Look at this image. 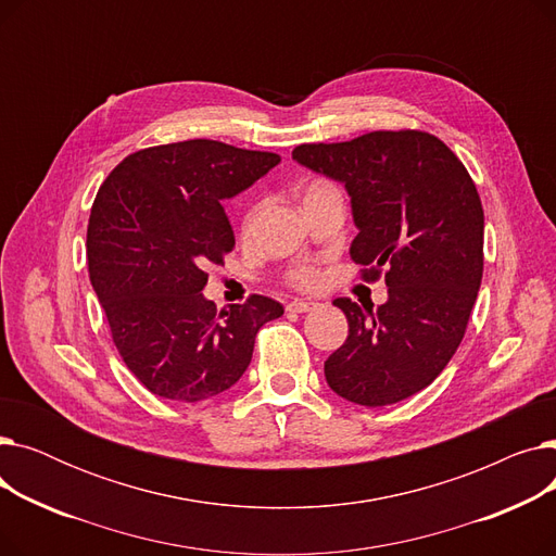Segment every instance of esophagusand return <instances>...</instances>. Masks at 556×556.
<instances>
[{"mask_svg": "<svg viewBox=\"0 0 556 556\" xmlns=\"http://www.w3.org/2000/svg\"><path fill=\"white\" fill-rule=\"evenodd\" d=\"M286 308H288L290 313H308V311L317 308V302H304V300H295V302H290Z\"/></svg>", "mask_w": 556, "mask_h": 556, "instance_id": "1", "label": "esophagus"}]
</instances>
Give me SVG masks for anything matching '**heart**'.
Here are the masks:
<instances>
[{
  "label": "heart",
  "mask_w": 556,
  "mask_h": 556,
  "mask_svg": "<svg viewBox=\"0 0 556 556\" xmlns=\"http://www.w3.org/2000/svg\"><path fill=\"white\" fill-rule=\"evenodd\" d=\"M319 187H327V185H323V182H315V185H311L308 189H306V193L308 191H313V189H319ZM256 207L245 216V220H243V231H250L252 227H254V223H256ZM295 281L300 283V286H315L317 281H319V275H317V270H313V268H302V270H298L295 273Z\"/></svg>",
  "instance_id": "b5f03b06"
}]
</instances>
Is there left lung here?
<instances>
[{
    "label": "left lung",
    "instance_id": "obj_1",
    "mask_svg": "<svg viewBox=\"0 0 556 556\" xmlns=\"http://www.w3.org/2000/svg\"><path fill=\"white\" fill-rule=\"evenodd\" d=\"M293 160L344 185L358 229L349 254L365 277L388 266L386 304L333 300L349 336L325 363L329 388L365 407L417 394L457 352L482 281L484 214L471 175L419 130L304 143Z\"/></svg>",
    "mask_w": 556,
    "mask_h": 556
}]
</instances>
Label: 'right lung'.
Instances as JSON below:
<instances>
[{"mask_svg": "<svg viewBox=\"0 0 556 556\" xmlns=\"http://www.w3.org/2000/svg\"><path fill=\"white\" fill-rule=\"evenodd\" d=\"M279 162L189 139L128 155L99 189L87 225L90 279L124 363L153 394L200 403L237 386L256 331L283 315L261 295L218 315L202 295L204 270L233 250L223 202Z\"/></svg>", "mask_w": 556, "mask_h": 556, "instance_id": "obj_1", "label": "right lung"}]
</instances>
